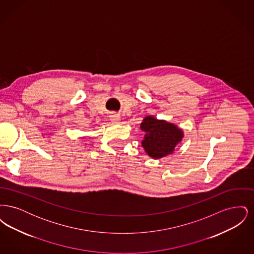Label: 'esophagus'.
Segmentation results:
<instances>
[{
	"mask_svg": "<svg viewBox=\"0 0 254 254\" xmlns=\"http://www.w3.org/2000/svg\"><path fill=\"white\" fill-rule=\"evenodd\" d=\"M110 121L113 122V123H118L120 121V116L117 114H112V115H110Z\"/></svg>",
	"mask_w": 254,
	"mask_h": 254,
	"instance_id": "obj_1",
	"label": "esophagus"
}]
</instances>
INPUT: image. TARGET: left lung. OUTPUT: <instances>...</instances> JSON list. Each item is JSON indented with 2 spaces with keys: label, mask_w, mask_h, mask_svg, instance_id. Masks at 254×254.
Returning <instances> with one entry per match:
<instances>
[{
  "label": "left lung",
  "mask_w": 254,
  "mask_h": 254,
  "mask_svg": "<svg viewBox=\"0 0 254 254\" xmlns=\"http://www.w3.org/2000/svg\"><path fill=\"white\" fill-rule=\"evenodd\" d=\"M141 130L145 139L142 145L145 152L154 159L165 157L173 153L175 146L181 142L184 133L177 126L152 116L145 117L141 123Z\"/></svg>",
  "instance_id": "left-lung-1"
}]
</instances>
